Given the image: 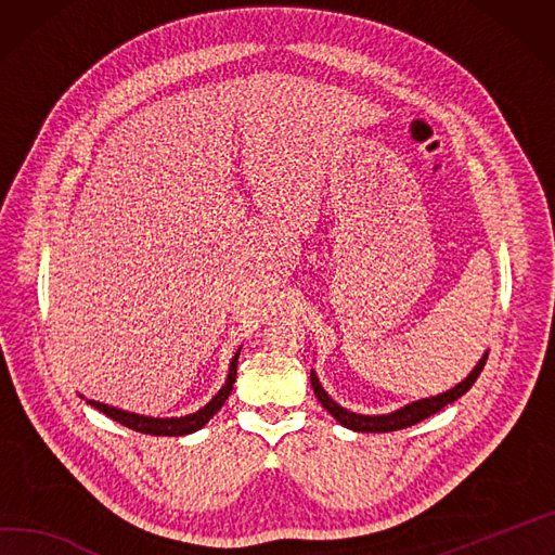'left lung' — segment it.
I'll return each instance as SVG.
<instances>
[{"label": "left lung", "instance_id": "obj_1", "mask_svg": "<svg viewBox=\"0 0 555 555\" xmlns=\"http://www.w3.org/2000/svg\"><path fill=\"white\" fill-rule=\"evenodd\" d=\"M487 363V354L478 361V365L472 370V374L453 389L444 391V393H438V396H431V398H423V400H416L412 402V405H405L400 408L398 412L393 414H385V416H361V414H354V412H347L343 410L338 402H334L325 389L321 387L317 374L312 372L310 374V380H312V389L319 398L321 405L347 429H354V431H372V434H385V431H396V429H405V427H412L429 416H434L436 412H440L444 405H449V402L459 400L463 393H467L472 389V385L478 380L482 367Z\"/></svg>", "mask_w": 555, "mask_h": 555}]
</instances>
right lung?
Listing matches in <instances>:
<instances>
[{
  "mask_svg": "<svg viewBox=\"0 0 555 555\" xmlns=\"http://www.w3.org/2000/svg\"><path fill=\"white\" fill-rule=\"evenodd\" d=\"M241 351V349H238ZM238 351L234 354L232 363H230V374L225 385L219 389V393L208 402L204 410H198L196 414L190 416H181V418H147V416H139V414H130V412H121L117 408H108L104 402H96V400H88L94 410H99L102 414H106L108 418L121 423L128 429H134L139 434H147V436H185L192 434L196 429L204 427L221 408L223 402L228 400L232 385L236 380V363H238Z\"/></svg>",
  "mask_w": 555,
  "mask_h": 555,
  "instance_id": "obj_1",
  "label": "right lung"
}]
</instances>
